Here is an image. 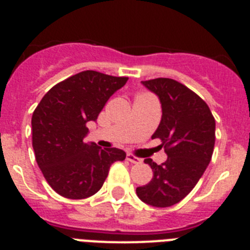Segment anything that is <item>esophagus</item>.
<instances>
[{
	"mask_svg": "<svg viewBox=\"0 0 250 250\" xmlns=\"http://www.w3.org/2000/svg\"><path fill=\"white\" fill-rule=\"evenodd\" d=\"M126 159L130 161V163H131V164H140V163H141L140 158L135 156L134 154H130V152H127V154H126Z\"/></svg>",
	"mask_w": 250,
	"mask_h": 250,
	"instance_id": "34e87169",
	"label": "esophagus"
}]
</instances>
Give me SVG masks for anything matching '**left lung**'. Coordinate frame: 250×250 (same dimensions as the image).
I'll return each mask as SVG.
<instances>
[{
	"mask_svg": "<svg viewBox=\"0 0 250 250\" xmlns=\"http://www.w3.org/2000/svg\"><path fill=\"white\" fill-rule=\"evenodd\" d=\"M141 83L160 99L163 116L151 139L161 141L167 159L160 165L145 159L152 179L136 194L152 207H171L193 190L210 163L215 119L207 103L179 81L158 77Z\"/></svg>",
	"mask_w": 250,
	"mask_h": 250,
	"instance_id": "8db88e82",
	"label": "left lung"
}]
</instances>
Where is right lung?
I'll list each match as a JSON object with an SVG mask.
<instances>
[{
	"instance_id": "right-lung-1",
	"label": "right lung",
	"mask_w": 250,
	"mask_h": 250,
	"mask_svg": "<svg viewBox=\"0 0 250 250\" xmlns=\"http://www.w3.org/2000/svg\"><path fill=\"white\" fill-rule=\"evenodd\" d=\"M129 77L92 70L51 87L32 114V146L39 167L52 189L67 199L98 193L115 161L126 158L116 147L86 144L87 123L96 121L105 104Z\"/></svg>"
}]
</instances>
